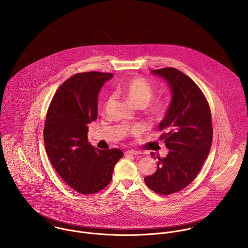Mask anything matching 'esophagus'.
Returning <instances> with one entry per match:
<instances>
[{"label": "esophagus", "instance_id": "esophagus-1", "mask_svg": "<svg viewBox=\"0 0 248 248\" xmlns=\"http://www.w3.org/2000/svg\"><path fill=\"white\" fill-rule=\"evenodd\" d=\"M125 155H140V153L139 151H135V150H129L125 152Z\"/></svg>", "mask_w": 248, "mask_h": 248}]
</instances>
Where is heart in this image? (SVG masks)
<instances>
[{"instance_id":"obj_1","label":"heart","mask_w":248,"mask_h":248,"mask_svg":"<svg viewBox=\"0 0 248 248\" xmlns=\"http://www.w3.org/2000/svg\"><path fill=\"white\" fill-rule=\"evenodd\" d=\"M118 90L123 93L134 105L144 108L147 106L154 96V90L150 83L141 77H136L125 84L118 87ZM110 103V98L108 97L105 102V108ZM149 114L155 117L162 115L166 111V105L162 102H153L148 105ZM136 132V130H135Z\"/></svg>"}]
</instances>
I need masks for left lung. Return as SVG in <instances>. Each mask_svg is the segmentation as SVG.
I'll return each instance as SVG.
<instances>
[{
  "label": "left lung",
  "mask_w": 248,
  "mask_h": 248,
  "mask_svg": "<svg viewBox=\"0 0 248 248\" xmlns=\"http://www.w3.org/2000/svg\"><path fill=\"white\" fill-rule=\"evenodd\" d=\"M151 72L162 77L172 93L169 108L158 125L164 132L160 140L169 153L157 157L155 173L144 180L154 192L170 195L188 186L208 156L213 139L211 111L201 89L183 72L174 68Z\"/></svg>",
  "instance_id": "left-lung-1"
}]
</instances>
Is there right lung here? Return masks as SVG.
Returning <instances> with one entry per match:
<instances>
[{"instance_id":"add662e5","label":"right lung","mask_w":248,"mask_h":248,"mask_svg":"<svg viewBox=\"0 0 248 248\" xmlns=\"http://www.w3.org/2000/svg\"><path fill=\"white\" fill-rule=\"evenodd\" d=\"M112 73H76L55 93L44 128L47 156L61 178L82 195L103 190L112 178L119 149L99 150L88 141V125L97 118L98 93Z\"/></svg>"}]
</instances>
